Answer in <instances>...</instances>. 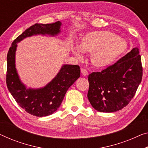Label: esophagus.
<instances>
[{
    "instance_id": "34e87169",
    "label": "esophagus",
    "mask_w": 148,
    "mask_h": 148,
    "mask_svg": "<svg viewBox=\"0 0 148 148\" xmlns=\"http://www.w3.org/2000/svg\"><path fill=\"white\" fill-rule=\"evenodd\" d=\"M81 74L83 75V76H87L88 75V72L85 69H81Z\"/></svg>"
}]
</instances>
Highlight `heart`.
I'll return each instance as SVG.
<instances>
[{"mask_svg":"<svg viewBox=\"0 0 148 148\" xmlns=\"http://www.w3.org/2000/svg\"><path fill=\"white\" fill-rule=\"evenodd\" d=\"M79 48L74 50L77 57L81 58L82 51L90 53V60L92 66L97 69H105L123 56L128 45L126 41L115 33L99 31L84 35L79 43Z\"/></svg>","mask_w":148,"mask_h":148,"instance_id":"1","label":"heart"}]
</instances>
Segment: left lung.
Listing matches in <instances>:
<instances>
[{
  "mask_svg": "<svg viewBox=\"0 0 148 148\" xmlns=\"http://www.w3.org/2000/svg\"><path fill=\"white\" fill-rule=\"evenodd\" d=\"M142 75L139 49L134 47L114 64L88 75V101L99 112L121 110L135 95Z\"/></svg>",
  "mask_w": 148,
  "mask_h": 148,
  "instance_id": "obj_1",
  "label": "left lung"
}]
</instances>
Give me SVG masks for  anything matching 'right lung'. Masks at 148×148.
I'll return each instance as SVG.
<instances>
[{
  "label": "right lung",
  "instance_id": "obj_1",
  "mask_svg": "<svg viewBox=\"0 0 148 148\" xmlns=\"http://www.w3.org/2000/svg\"><path fill=\"white\" fill-rule=\"evenodd\" d=\"M61 26L60 21L52 24H35L14 40L7 54L6 85L8 90L20 107L36 116H46L58 110L68 88L80 77V67L79 65H63L56 77L44 87L27 88L20 81L16 69L17 43L34 35L56 36L60 33Z\"/></svg>",
  "mask_w": 148,
  "mask_h": 148
}]
</instances>
